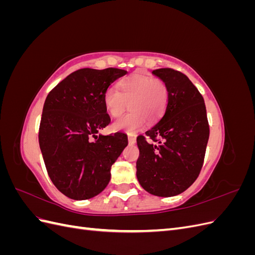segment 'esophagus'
I'll list each match as a JSON object with an SVG mask.
<instances>
[{
  "instance_id": "obj_1",
  "label": "esophagus",
  "mask_w": 255,
  "mask_h": 255,
  "mask_svg": "<svg viewBox=\"0 0 255 255\" xmlns=\"http://www.w3.org/2000/svg\"><path fill=\"white\" fill-rule=\"evenodd\" d=\"M128 143L129 144H134L136 142V138L134 136H128Z\"/></svg>"
}]
</instances>
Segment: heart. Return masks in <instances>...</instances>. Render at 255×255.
<instances>
[{"mask_svg": "<svg viewBox=\"0 0 255 255\" xmlns=\"http://www.w3.org/2000/svg\"><path fill=\"white\" fill-rule=\"evenodd\" d=\"M168 101V86L159 79L135 74L121 81L120 91L111 86L104 94V105L113 117L117 118L128 109L130 111L116 121L113 128L134 134L143 128L145 119L154 122L163 115Z\"/></svg>", "mask_w": 255, "mask_h": 255, "instance_id": "b5f03b06", "label": "heart"}]
</instances>
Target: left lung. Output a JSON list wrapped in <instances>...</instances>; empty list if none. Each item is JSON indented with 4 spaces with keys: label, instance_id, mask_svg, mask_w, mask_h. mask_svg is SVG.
I'll return each mask as SVG.
<instances>
[{
    "label": "left lung",
    "instance_id": "8db88e82",
    "mask_svg": "<svg viewBox=\"0 0 255 255\" xmlns=\"http://www.w3.org/2000/svg\"><path fill=\"white\" fill-rule=\"evenodd\" d=\"M168 86L163 117L137 137L136 175L151 195L172 197L186 190L201 171L210 137L203 97L186 75L170 68L152 72Z\"/></svg>",
    "mask_w": 255,
    "mask_h": 255
}]
</instances>
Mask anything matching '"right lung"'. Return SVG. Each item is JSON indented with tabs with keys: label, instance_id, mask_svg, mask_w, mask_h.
I'll list each match as a JSON object with an SVG mask.
<instances>
[{
	"label": "right lung",
	"instance_id": "1",
	"mask_svg": "<svg viewBox=\"0 0 255 255\" xmlns=\"http://www.w3.org/2000/svg\"><path fill=\"white\" fill-rule=\"evenodd\" d=\"M127 73L117 68L80 69L45 99L38 135L40 150L51 181L68 198L86 200L103 191L112 165L128 145L123 133L97 135L111 122L105 91Z\"/></svg>",
	"mask_w": 255,
	"mask_h": 255
}]
</instances>
